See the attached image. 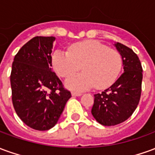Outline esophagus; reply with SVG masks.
Returning <instances> with one entry per match:
<instances>
[{
	"instance_id": "34e87169",
	"label": "esophagus",
	"mask_w": 155,
	"mask_h": 155,
	"mask_svg": "<svg viewBox=\"0 0 155 155\" xmlns=\"http://www.w3.org/2000/svg\"><path fill=\"white\" fill-rule=\"evenodd\" d=\"M71 94H72L73 96H81V94H82L81 93H80V92H75V91H72Z\"/></svg>"
}]
</instances>
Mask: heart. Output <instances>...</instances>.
<instances>
[{
	"label": "heart",
	"mask_w": 155,
	"mask_h": 155,
	"mask_svg": "<svg viewBox=\"0 0 155 155\" xmlns=\"http://www.w3.org/2000/svg\"><path fill=\"white\" fill-rule=\"evenodd\" d=\"M123 64L121 54L97 41H84L72 45L69 51L57 50L52 54V65L61 77L80 71L68 78L65 84L74 91H86L95 86L105 89L114 83Z\"/></svg>",
	"instance_id": "b5f03b06"
}]
</instances>
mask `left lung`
I'll return each instance as SVG.
<instances>
[{
	"label": "left lung",
	"instance_id": "8db88e82",
	"mask_svg": "<svg viewBox=\"0 0 155 155\" xmlns=\"http://www.w3.org/2000/svg\"><path fill=\"white\" fill-rule=\"evenodd\" d=\"M123 61L124 72L110 87L94 94L91 114L97 122L112 126L129 119L139 104L143 69L138 55L130 48L114 44Z\"/></svg>",
	"mask_w": 155,
	"mask_h": 155
}]
</instances>
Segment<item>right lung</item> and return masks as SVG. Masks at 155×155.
I'll list each match as a JSON object with an SVG mask.
<instances>
[{"instance_id": "add662e5", "label": "right lung", "mask_w": 155, "mask_h": 155, "mask_svg": "<svg viewBox=\"0 0 155 155\" xmlns=\"http://www.w3.org/2000/svg\"><path fill=\"white\" fill-rule=\"evenodd\" d=\"M53 36H35L15 55L11 73L12 103L24 123L36 130L54 127L71 97L52 71Z\"/></svg>"}]
</instances>
